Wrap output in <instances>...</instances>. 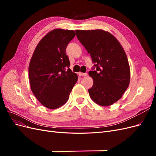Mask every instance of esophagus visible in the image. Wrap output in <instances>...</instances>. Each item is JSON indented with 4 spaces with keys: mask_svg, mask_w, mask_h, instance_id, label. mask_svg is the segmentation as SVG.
<instances>
[{
    "mask_svg": "<svg viewBox=\"0 0 156 156\" xmlns=\"http://www.w3.org/2000/svg\"><path fill=\"white\" fill-rule=\"evenodd\" d=\"M79 76H83V77H85L87 75V73H82V72H79Z\"/></svg>",
    "mask_w": 156,
    "mask_h": 156,
    "instance_id": "1",
    "label": "esophagus"
}]
</instances>
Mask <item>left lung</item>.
Masks as SVG:
<instances>
[{"instance_id":"8db88e82","label":"left lung","mask_w":156,"mask_h":156,"mask_svg":"<svg viewBox=\"0 0 156 156\" xmlns=\"http://www.w3.org/2000/svg\"><path fill=\"white\" fill-rule=\"evenodd\" d=\"M75 32L95 64L88 73L94 81L88 90L90 97L101 106L111 105L120 100L129 84L130 68L125 51L108 32L100 29Z\"/></svg>"}]
</instances>
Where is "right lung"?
Here are the masks:
<instances>
[{
  "label": "right lung",
  "instance_id": "right-lung-1",
  "mask_svg": "<svg viewBox=\"0 0 156 156\" xmlns=\"http://www.w3.org/2000/svg\"><path fill=\"white\" fill-rule=\"evenodd\" d=\"M75 36L74 30H51L40 41L30 61L31 90L42 105L51 109L67 102L77 81V75L69 68L70 62L66 54Z\"/></svg>",
  "mask_w": 156,
  "mask_h": 156
}]
</instances>
